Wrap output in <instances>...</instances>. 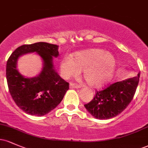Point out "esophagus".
<instances>
[{
    "label": "esophagus",
    "mask_w": 148,
    "mask_h": 148,
    "mask_svg": "<svg viewBox=\"0 0 148 148\" xmlns=\"http://www.w3.org/2000/svg\"><path fill=\"white\" fill-rule=\"evenodd\" d=\"M81 86L80 85H78L76 84H73V83H71L70 85H69V88H81Z\"/></svg>",
    "instance_id": "1"
}]
</instances>
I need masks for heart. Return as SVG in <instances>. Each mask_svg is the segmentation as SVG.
Returning <instances> with one entry per match:
<instances>
[{
    "instance_id": "1",
    "label": "heart",
    "mask_w": 148,
    "mask_h": 148,
    "mask_svg": "<svg viewBox=\"0 0 148 148\" xmlns=\"http://www.w3.org/2000/svg\"><path fill=\"white\" fill-rule=\"evenodd\" d=\"M117 62L113 54L104 50L92 49L64 56L60 61V72L62 77L69 79L77 76L84 69V76L88 85L100 88L106 85L116 69Z\"/></svg>"
}]
</instances>
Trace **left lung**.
Wrapping results in <instances>:
<instances>
[{"mask_svg":"<svg viewBox=\"0 0 148 148\" xmlns=\"http://www.w3.org/2000/svg\"><path fill=\"white\" fill-rule=\"evenodd\" d=\"M139 77L140 73L134 77L114 83L103 90L97 92L94 99L84 106L97 119L114 118L121 113L133 99Z\"/></svg>","mask_w":148,"mask_h":148,"instance_id":"left-lung-1","label":"left lung"}]
</instances>
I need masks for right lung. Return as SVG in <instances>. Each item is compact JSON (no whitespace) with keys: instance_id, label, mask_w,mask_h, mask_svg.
Here are the masks:
<instances>
[{"instance_id":"1","label":"right lung","mask_w":148,"mask_h":148,"mask_svg":"<svg viewBox=\"0 0 148 148\" xmlns=\"http://www.w3.org/2000/svg\"><path fill=\"white\" fill-rule=\"evenodd\" d=\"M58 46L37 42L18 47L7 62L6 79L10 95L16 104L25 113L42 116L61 102L69 84L54 69L53 59L59 56ZM35 52L42 58L43 67L35 77H25L16 65L21 55Z\"/></svg>"}]
</instances>
